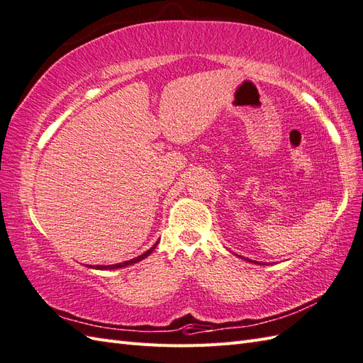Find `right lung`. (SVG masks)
<instances>
[{
	"label": "right lung",
	"instance_id": "right-lung-1",
	"mask_svg": "<svg viewBox=\"0 0 363 363\" xmlns=\"http://www.w3.org/2000/svg\"><path fill=\"white\" fill-rule=\"evenodd\" d=\"M156 246H157V242L155 244L153 247H151L150 250H147L145 254H142L140 257H136V258H133V259H128V261H123V263H119V264H111V266H94V269H121V267H126V266H131V264H134V263H138V261H140V259H143V258H147L151 252H153L155 249H156Z\"/></svg>",
	"mask_w": 363,
	"mask_h": 363
}]
</instances>
